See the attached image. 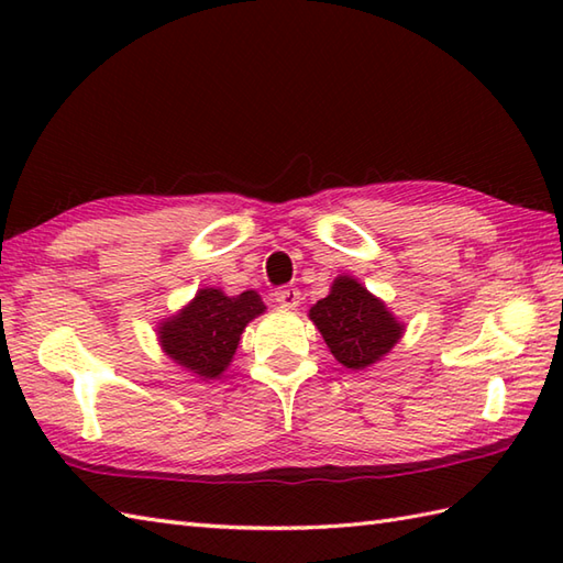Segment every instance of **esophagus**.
Instances as JSON below:
<instances>
[{
	"label": "esophagus",
	"mask_w": 563,
	"mask_h": 563,
	"mask_svg": "<svg viewBox=\"0 0 563 563\" xmlns=\"http://www.w3.org/2000/svg\"><path fill=\"white\" fill-rule=\"evenodd\" d=\"M273 300L278 302L280 307H285V309H295L297 305H300L302 295H300V290L292 288V285H288V288H280V290H275V292H273Z\"/></svg>",
	"instance_id": "34e87169"
}]
</instances>
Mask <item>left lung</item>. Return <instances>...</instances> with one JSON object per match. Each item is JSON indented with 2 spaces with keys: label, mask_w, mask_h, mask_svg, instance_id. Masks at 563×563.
<instances>
[{
  "label": "left lung",
  "mask_w": 563,
  "mask_h": 563,
  "mask_svg": "<svg viewBox=\"0 0 563 563\" xmlns=\"http://www.w3.org/2000/svg\"><path fill=\"white\" fill-rule=\"evenodd\" d=\"M309 319L324 336L331 355L355 373L382 361L406 331L404 321L353 275H339L324 300L309 309Z\"/></svg>",
  "instance_id": "1"
}]
</instances>
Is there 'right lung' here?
Returning <instances> with one entry per match:
<instances>
[{"instance_id": "obj_1", "label": "right lung", "mask_w": 563, "mask_h": 563, "mask_svg": "<svg viewBox=\"0 0 563 563\" xmlns=\"http://www.w3.org/2000/svg\"><path fill=\"white\" fill-rule=\"evenodd\" d=\"M263 312L266 305L256 290L224 295L220 288H202L184 309L159 321L157 341L186 373L218 379L230 367L249 321Z\"/></svg>"}]
</instances>
